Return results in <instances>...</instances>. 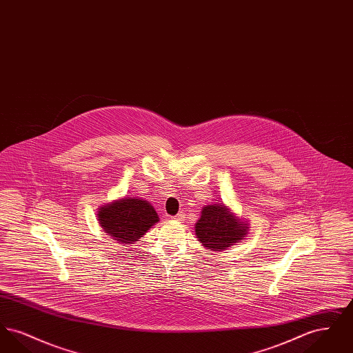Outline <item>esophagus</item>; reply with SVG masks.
<instances>
[{
	"label": "esophagus",
	"mask_w": 353,
	"mask_h": 353,
	"mask_svg": "<svg viewBox=\"0 0 353 353\" xmlns=\"http://www.w3.org/2000/svg\"><path fill=\"white\" fill-rule=\"evenodd\" d=\"M172 219H174V221H183V219H184V214H183V213H180V214L174 216Z\"/></svg>",
	"instance_id": "esophagus-1"
}]
</instances>
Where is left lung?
Returning a JSON list of instances; mask_svg holds the SVG:
<instances>
[{
  "instance_id": "left-lung-1",
  "label": "left lung",
  "mask_w": 353,
  "mask_h": 353,
  "mask_svg": "<svg viewBox=\"0 0 353 353\" xmlns=\"http://www.w3.org/2000/svg\"><path fill=\"white\" fill-rule=\"evenodd\" d=\"M248 232V222L235 217L223 203L203 206L201 217L196 223L199 241L210 252L226 250L243 239Z\"/></svg>"
}]
</instances>
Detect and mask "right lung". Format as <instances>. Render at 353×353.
<instances>
[{"instance_id":"right-lung-1","label":"right lung","mask_w":353,"mask_h":353,"mask_svg":"<svg viewBox=\"0 0 353 353\" xmlns=\"http://www.w3.org/2000/svg\"><path fill=\"white\" fill-rule=\"evenodd\" d=\"M101 229L120 243H134L145 234L159 216L151 203L137 197H124L99 208Z\"/></svg>"}]
</instances>
